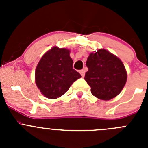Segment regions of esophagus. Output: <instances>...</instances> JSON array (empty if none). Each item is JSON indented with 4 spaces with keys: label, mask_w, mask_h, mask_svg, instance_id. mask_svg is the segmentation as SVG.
I'll return each mask as SVG.
<instances>
[{
    "label": "esophagus",
    "mask_w": 148,
    "mask_h": 148,
    "mask_svg": "<svg viewBox=\"0 0 148 148\" xmlns=\"http://www.w3.org/2000/svg\"><path fill=\"white\" fill-rule=\"evenodd\" d=\"M85 72H86V69H85V68H84V69H83V70H80V71H79V73H81V75H82V76L84 77V75H85Z\"/></svg>",
    "instance_id": "34e87169"
}]
</instances>
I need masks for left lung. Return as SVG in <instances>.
<instances>
[{"instance_id":"obj_1","label":"left lung","mask_w":148,"mask_h":148,"mask_svg":"<svg viewBox=\"0 0 148 148\" xmlns=\"http://www.w3.org/2000/svg\"><path fill=\"white\" fill-rule=\"evenodd\" d=\"M86 65L85 79L91 93L101 100H110L119 95L127 82L126 69L116 56L104 49L91 53Z\"/></svg>"}]
</instances>
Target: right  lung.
<instances>
[{
	"label": "right lung",
	"instance_id": "right-lung-1",
	"mask_svg": "<svg viewBox=\"0 0 148 148\" xmlns=\"http://www.w3.org/2000/svg\"><path fill=\"white\" fill-rule=\"evenodd\" d=\"M70 49L53 47L44 54L38 64L35 81L38 88L46 98L61 97L81 75L73 68Z\"/></svg>",
	"mask_w": 148,
	"mask_h": 148
}]
</instances>
